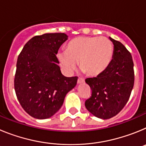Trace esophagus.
<instances>
[{
  "label": "esophagus",
  "mask_w": 146,
  "mask_h": 146,
  "mask_svg": "<svg viewBox=\"0 0 146 146\" xmlns=\"http://www.w3.org/2000/svg\"><path fill=\"white\" fill-rule=\"evenodd\" d=\"M85 80L83 79H81V78H79V79L77 80V84H82V83H84Z\"/></svg>",
  "instance_id": "1"
}]
</instances>
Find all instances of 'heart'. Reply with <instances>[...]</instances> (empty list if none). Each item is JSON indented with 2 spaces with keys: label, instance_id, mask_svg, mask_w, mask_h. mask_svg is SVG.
<instances>
[{
  "label": "heart",
  "instance_id": "b5f03b06",
  "mask_svg": "<svg viewBox=\"0 0 146 146\" xmlns=\"http://www.w3.org/2000/svg\"><path fill=\"white\" fill-rule=\"evenodd\" d=\"M113 46L105 37L79 36L67 44L66 51L58 52L57 57L67 72H72L79 61L80 69L90 77L101 75L112 61Z\"/></svg>",
  "mask_w": 146,
  "mask_h": 146
}]
</instances>
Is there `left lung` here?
<instances>
[{"label": "left lung", "instance_id": "obj_1", "mask_svg": "<svg viewBox=\"0 0 146 146\" xmlns=\"http://www.w3.org/2000/svg\"><path fill=\"white\" fill-rule=\"evenodd\" d=\"M109 38L113 44V59L109 67L101 75L86 80L92 94L85 106L91 114L101 119H109L124 108L135 81L131 53L123 44Z\"/></svg>", "mask_w": 146, "mask_h": 146}]
</instances>
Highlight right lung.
<instances>
[{"mask_svg":"<svg viewBox=\"0 0 146 146\" xmlns=\"http://www.w3.org/2000/svg\"><path fill=\"white\" fill-rule=\"evenodd\" d=\"M68 39L64 33H44L28 41L18 56L15 89L18 101L31 116L52 117L63 105L77 77L61 74L56 55Z\"/></svg>","mask_w":146,"mask_h":146,"instance_id":"obj_1","label":"right lung"}]
</instances>
